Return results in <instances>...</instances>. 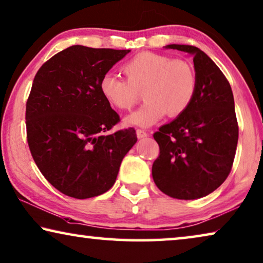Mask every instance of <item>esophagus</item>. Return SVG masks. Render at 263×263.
Instances as JSON below:
<instances>
[{
	"instance_id": "obj_1",
	"label": "esophagus",
	"mask_w": 263,
	"mask_h": 263,
	"mask_svg": "<svg viewBox=\"0 0 263 263\" xmlns=\"http://www.w3.org/2000/svg\"><path fill=\"white\" fill-rule=\"evenodd\" d=\"M147 136L148 133L145 130H141V128H138V130H137V137H138V138H145V137Z\"/></svg>"
}]
</instances>
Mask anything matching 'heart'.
I'll return each instance as SVG.
<instances>
[{"label":"heart","instance_id":"b5f03b06","mask_svg":"<svg viewBox=\"0 0 263 263\" xmlns=\"http://www.w3.org/2000/svg\"><path fill=\"white\" fill-rule=\"evenodd\" d=\"M126 79L105 73L99 91L106 102L118 110H130L139 102L143 91L146 101L127 117L126 123L151 126L167 114L178 117L191 106L198 79L190 62L161 53L143 51L122 66Z\"/></svg>","mask_w":263,"mask_h":263}]
</instances>
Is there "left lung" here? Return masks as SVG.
Masks as SVG:
<instances>
[{"label": "left lung", "mask_w": 263, "mask_h": 263, "mask_svg": "<svg viewBox=\"0 0 263 263\" xmlns=\"http://www.w3.org/2000/svg\"><path fill=\"white\" fill-rule=\"evenodd\" d=\"M193 55L197 92L191 106L153 135L159 156L152 165L154 184L168 197H206L226 180L234 161L237 125L232 87L221 70L193 45L170 44Z\"/></svg>", "instance_id": "obj_1"}]
</instances>
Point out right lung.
Wrapping results in <instances>:
<instances>
[{
  "label": "right lung",
  "instance_id": "add662e5",
  "mask_svg": "<svg viewBox=\"0 0 263 263\" xmlns=\"http://www.w3.org/2000/svg\"><path fill=\"white\" fill-rule=\"evenodd\" d=\"M128 52L72 45L34 78L26 106L28 145L41 173L68 197L109 191L136 144L133 127L104 135L120 118L99 91L101 78Z\"/></svg>",
  "mask_w": 263,
  "mask_h": 263
}]
</instances>
